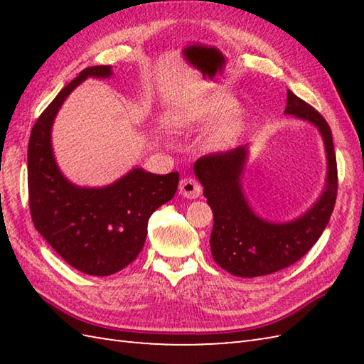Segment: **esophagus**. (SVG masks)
<instances>
[{
  "label": "esophagus",
  "mask_w": 364,
  "mask_h": 364,
  "mask_svg": "<svg viewBox=\"0 0 364 364\" xmlns=\"http://www.w3.org/2000/svg\"><path fill=\"white\" fill-rule=\"evenodd\" d=\"M180 194L186 198H197L202 194V186L194 178H184L180 181Z\"/></svg>",
  "instance_id": "1"
}]
</instances>
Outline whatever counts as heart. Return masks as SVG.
<instances>
[{"label":"heart","mask_w":364,"mask_h":364,"mask_svg":"<svg viewBox=\"0 0 364 364\" xmlns=\"http://www.w3.org/2000/svg\"><path fill=\"white\" fill-rule=\"evenodd\" d=\"M235 107V102L225 97L213 95L198 100L188 106L176 107L170 123L176 129H191L203 125H210L218 119L223 117ZM245 128V117L241 112H235L222 119L211 133L205 139V149L208 151H223L236 145L241 139Z\"/></svg>","instance_id":"heart-1"}]
</instances>
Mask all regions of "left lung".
I'll return each mask as SVG.
<instances>
[{
  "label": "left lung",
  "mask_w": 364,
  "mask_h": 364,
  "mask_svg": "<svg viewBox=\"0 0 364 364\" xmlns=\"http://www.w3.org/2000/svg\"><path fill=\"white\" fill-rule=\"evenodd\" d=\"M284 114L311 123L319 129L327 154L326 188L316 203L289 222H269L255 214L242 189L249 145L196 161L194 173L211 206L214 225L211 253L214 261L236 277L274 274L299 261L318 242L333 213L338 194V170L333 137L326 119L288 90Z\"/></svg>",
  "instance_id": "obj_1"
}]
</instances>
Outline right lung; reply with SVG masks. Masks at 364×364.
Returning <instances> with one entry per match:
<instances>
[{
    "instance_id": "obj_1",
    "label": "right lung",
    "mask_w": 364,
    "mask_h": 364,
    "mask_svg": "<svg viewBox=\"0 0 364 364\" xmlns=\"http://www.w3.org/2000/svg\"><path fill=\"white\" fill-rule=\"evenodd\" d=\"M111 65L87 67L41 114L28 145L29 210L34 227L60 258L84 274L119 272L141 253L150 215L172 200L180 173L134 167L103 188L76 186L60 172L51 145L54 119L87 78H111Z\"/></svg>"
}]
</instances>
